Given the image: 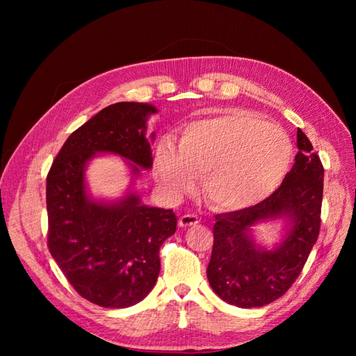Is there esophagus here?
I'll use <instances>...</instances> for the list:
<instances>
[{
	"mask_svg": "<svg viewBox=\"0 0 356 356\" xmlns=\"http://www.w3.org/2000/svg\"><path fill=\"white\" fill-rule=\"evenodd\" d=\"M199 222V218L193 213H184L179 217V227H190V225H196Z\"/></svg>",
	"mask_w": 356,
	"mask_h": 356,
	"instance_id": "34e87169",
	"label": "esophagus"
}]
</instances>
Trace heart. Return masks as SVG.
Listing matches in <instances>:
<instances>
[{
  "label": "heart",
  "instance_id": "heart-1",
  "mask_svg": "<svg viewBox=\"0 0 356 356\" xmlns=\"http://www.w3.org/2000/svg\"><path fill=\"white\" fill-rule=\"evenodd\" d=\"M294 148L282 127L242 108H227L191 122L178 136V153L160 143L156 174L172 195H182L202 178L213 208L238 212L257 207L281 187Z\"/></svg>",
  "mask_w": 356,
  "mask_h": 356
}]
</instances>
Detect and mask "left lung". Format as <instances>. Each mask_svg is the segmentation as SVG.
Returning a JSON list of instances; mask_svg holds the SVG:
<instances>
[{
  "label": "left lung",
  "mask_w": 356,
  "mask_h": 356,
  "mask_svg": "<svg viewBox=\"0 0 356 356\" xmlns=\"http://www.w3.org/2000/svg\"><path fill=\"white\" fill-rule=\"evenodd\" d=\"M296 163L273 195L257 207L215 215L208 281L213 293L238 307H261L282 297L303 270L321 229L324 166L297 129ZM285 216L291 228L275 252L254 246V223Z\"/></svg>",
  "instance_id": "1"
}]
</instances>
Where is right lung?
I'll return each instance as SVG.
<instances>
[{
    "mask_svg": "<svg viewBox=\"0 0 356 356\" xmlns=\"http://www.w3.org/2000/svg\"><path fill=\"white\" fill-rule=\"evenodd\" d=\"M149 104L117 102L72 132L47 174V246L62 273L90 303L123 309L139 303L156 285L160 246L177 230L172 209L149 208L129 195L122 202L90 200L84 166L96 153L152 168L145 120Z\"/></svg>",
    "mask_w": 356,
    "mask_h": 356,
    "instance_id": "add662e5",
    "label": "right lung"
}]
</instances>
